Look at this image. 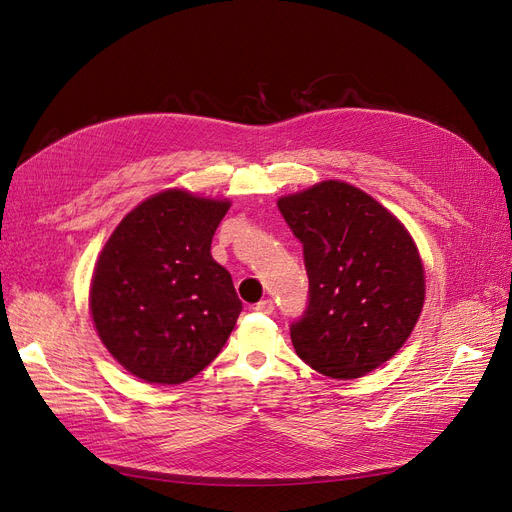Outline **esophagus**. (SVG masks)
I'll return each instance as SVG.
<instances>
[{
    "label": "esophagus",
    "instance_id": "esophagus-1",
    "mask_svg": "<svg viewBox=\"0 0 512 512\" xmlns=\"http://www.w3.org/2000/svg\"><path fill=\"white\" fill-rule=\"evenodd\" d=\"M254 309L258 311V313H264V315H271L273 311H275V302L271 300V298H267V300H260Z\"/></svg>",
    "mask_w": 512,
    "mask_h": 512
}]
</instances>
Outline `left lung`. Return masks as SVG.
<instances>
[{
  "label": "left lung",
  "mask_w": 512,
  "mask_h": 512,
  "mask_svg": "<svg viewBox=\"0 0 512 512\" xmlns=\"http://www.w3.org/2000/svg\"><path fill=\"white\" fill-rule=\"evenodd\" d=\"M277 206L302 243L309 275V304L290 327L298 357L336 380L374 372L422 313L424 267L412 235L342 180H323Z\"/></svg>",
  "instance_id": "left-lung-1"
}]
</instances>
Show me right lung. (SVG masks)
<instances>
[{
    "label": "right lung",
    "mask_w": 512,
    "mask_h": 512,
    "mask_svg": "<svg viewBox=\"0 0 512 512\" xmlns=\"http://www.w3.org/2000/svg\"><path fill=\"white\" fill-rule=\"evenodd\" d=\"M231 203L170 189L145 199L102 248L90 311L109 353L136 378L180 384L222 351L243 309L212 237Z\"/></svg>",
    "instance_id": "obj_1"
}]
</instances>
